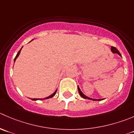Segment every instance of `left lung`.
Wrapping results in <instances>:
<instances>
[{
	"label": "left lung",
	"instance_id": "1",
	"mask_svg": "<svg viewBox=\"0 0 134 134\" xmlns=\"http://www.w3.org/2000/svg\"><path fill=\"white\" fill-rule=\"evenodd\" d=\"M111 51H112V52L113 53V54H118L119 55H120V56H121V54H120V53L119 52V50H118L117 49H116L115 47H113V46H112V47H111ZM78 90H79V94H80V96H81L82 97H83V98H84V99H92V100H93V101H102V100L103 99H92V98H90V97H87L86 96H85V95H84V93H83L82 92H81V90H80V88H79V86H78Z\"/></svg>",
	"mask_w": 134,
	"mask_h": 134
}]
</instances>
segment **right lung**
Masks as SVG:
<instances>
[{"label":"right lung","instance_id":"1","mask_svg":"<svg viewBox=\"0 0 134 134\" xmlns=\"http://www.w3.org/2000/svg\"><path fill=\"white\" fill-rule=\"evenodd\" d=\"M21 48L20 49V50H19V52H18V54H17V55H16V56H15V58H14V62H15V59H17V58H18V56H19V54H20V52H21ZM56 92H57V90H56L55 91V92H54V93H52V95H50V96H48V97H46V98H44V99H48V98H51V97H54V96H55V93H56ZM32 100H35H35H37V99H32Z\"/></svg>","mask_w":134,"mask_h":134}]
</instances>
